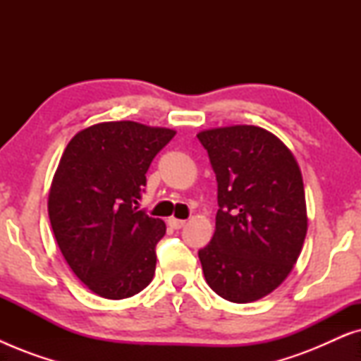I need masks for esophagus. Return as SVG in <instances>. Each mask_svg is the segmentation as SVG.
I'll use <instances>...</instances> for the list:
<instances>
[{
  "instance_id": "esophagus-1",
  "label": "esophagus",
  "mask_w": 361,
  "mask_h": 361,
  "mask_svg": "<svg viewBox=\"0 0 361 361\" xmlns=\"http://www.w3.org/2000/svg\"><path fill=\"white\" fill-rule=\"evenodd\" d=\"M167 224H169L171 228H174V230H180L182 226L185 225V220H179V219H174V216H171V219L167 220Z\"/></svg>"
}]
</instances>
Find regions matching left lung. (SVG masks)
Masks as SVG:
<instances>
[{"label":"left lung","instance_id":"8db88e82","mask_svg":"<svg viewBox=\"0 0 361 361\" xmlns=\"http://www.w3.org/2000/svg\"><path fill=\"white\" fill-rule=\"evenodd\" d=\"M219 185L210 243L199 251L207 284L230 302H255L293 271L307 233L304 182L288 146L259 126L200 131Z\"/></svg>","mask_w":361,"mask_h":361}]
</instances>
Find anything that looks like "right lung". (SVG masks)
<instances>
[{"instance_id":"1","label":"right lung","mask_w":361,"mask_h":361,"mask_svg":"<svg viewBox=\"0 0 361 361\" xmlns=\"http://www.w3.org/2000/svg\"><path fill=\"white\" fill-rule=\"evenodd\" d=\"M174 135L136 121L97 123L63 151L49 219L67 264L100 298H131L152 281L166 224L137 210V200L152 159Z\"/></svg>"}]
</instances>
